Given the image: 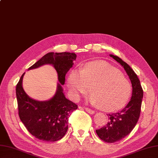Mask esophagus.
<instances>
[{"mask_svg":"<svg viewBox=\"0 0 158 158\" xmlns=\"http://www.w3.org/2000/svg\"><path fill=\"white\" fill-rule=\"evenodd\" d=\"M85 110L87 112L89 113V114H94L95 113L94 110H91V109H90L89 108H85Z\"/></svg>","mask_w":158,"mask_h":158,"instance_id":"esophagus-1","label":"esophagus"}]
</instances>
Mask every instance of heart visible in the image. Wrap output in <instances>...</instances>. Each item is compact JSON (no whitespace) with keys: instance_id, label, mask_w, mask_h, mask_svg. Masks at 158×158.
<instances>
[{"instance_id":"1","label":"heart","mask_w":158,"mask_h":158,"mask_svg":"<svg viewBox=\"0 0 158 158\" xmlns=\"http://www.w3.org/2000/svg\"><path fill=\"white\" fill-rule=\"evenodd\" d=\"M68 87L77 99L90 91V102L104 111L123 108L132 94V86L118 69L104 61L89 62L81 71L73 70L68 78Z\"/></svg>"}]
</instances>
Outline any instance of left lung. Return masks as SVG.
Returning a JSON list of instances; mask_svg holds the SVG:
<instances>
[{
  "label": "left lung",
  "mask_w": 158,
  "mask_h": 158,
  "mask_svg": "<svg viewBox=\"0 0 158 158\" xmlns=\"http://www.w3.org/2000/svg\"><path fill=\"white\" fill-rule=\"evenodd\" d=\"M114 59L123 66L129 77L133 87L130 102L122 110L108 114V123L101 129L96 130L102 140L107 143H114L127 136L133 131L140 116L143 91L136 73L130 66L121 58L110 54Z\"/></svg>",
  "instance_id": "obj_1"
}]
</instances>
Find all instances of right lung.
I'll use <instances>...</instances> for the list:
<instances>
[{
    "label": "right lung",
    "instance_id": "right-lung-1",
    "mask_svg": "<svg viewBox=\"0 0 158 158\" xmlns=\"http://www.w3.org/2000/svg\"><path fill=\"white\" fill-rule=\"evenodd\" d=\"M77 55L70 52H49L29 68H38L44 64L54 66L58 73L56 92L48 101H38L29 98L22 87L25 73L21 75L16 86L19 116L27 131L40 140L56 141L64 136L68 130L69 118L77 109V105L66 98L61 85L65 76L76 60Z\"/></svg>",
    "mask_w": 158,
    "mask_h": 158
}]
</instances>
